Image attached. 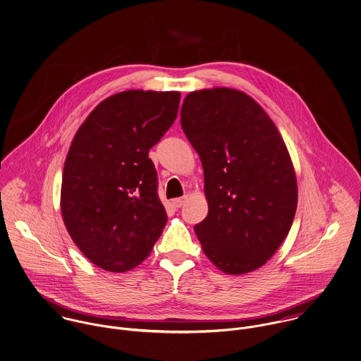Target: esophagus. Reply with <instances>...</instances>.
Here are the masks:
<instances>
[{
  "instance_id": "34e87169",
  "label": "esophagus",
  "mask_w": 361,
  "mask_h": 361,
  "mask_svg": "<svg viewBox=\"0 0 361 361\" xmlns=\"http://www.w3.org/2000/svg\"><path fill=\"white\" fill-rule=\"evenodd\" d=\"M187 200H188V197H187V195H184V197H180V198L173 200V204H174L176 207H181Z\"/></svg>"
}]
</instances>
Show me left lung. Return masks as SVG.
Here are the masks:
<instances>
[{"label":"left lung","instance_id":"8db88e82","mask_svg":"<svg viewBox=\"0 0 361 361\" xmlns=\"http://www.w3.org/2000/svg\"><path fill=\"white\" fill-rule=\"evenodd\" d=\"M181 127L203 167L209 212L195 226L203 253L230 276L257 270L286 238L298 206L279 128L252 97L227 87L190 92Z\"/></svg>","mask_w":361,"mask_h":361}]
</instances>
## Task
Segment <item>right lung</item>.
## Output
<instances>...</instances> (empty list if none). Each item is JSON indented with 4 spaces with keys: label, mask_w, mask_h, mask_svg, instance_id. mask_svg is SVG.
I'll list each match as a JSON object with an SVG mask.
<instances>
[{
    "label": "right lung",
    "mask_w": 361,
    "mask_h": 361,
    "mask_svg": "<svg viewBox=\"0 0 361 361\" xmlns=\"http://www.w3.org/2000/svg\"><path fill=\"white\" fill-rule=\"evenodd\" d=\"M180 97L121 91L98 104L72 140L62 173L63 223L81 253L106 271L141 264L167 223L148 152L176 121Z\"/></svg>",
    "instance_id": "add662e5"
}]
</instances>
